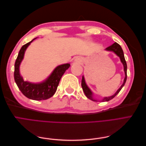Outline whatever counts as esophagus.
<instances>
[{
    "mask_svg": "<svg viewBox=\"0 0 146 146\" xmlns=\"http://www.w3.org/2000/svg\"><path fill=\"white\" fill-rule=\"evenodd\" d=\"M76 61H77V63H80L82 61H81V60H80V59H79V58H78V59H77V60H76Z\"/></svg>",
    "mask_w": 146,
    "mask_h": 146,
    "instance_id": "1",
    "label": "esophagus"
}]
</instances>
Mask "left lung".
Returning a JSON list of instances; mask_svg holds the SVG:
<instances>
[{
	"label": "left lung",
	"mask_w": 146,
	"mask_h": 146,
	"mask_svg": "<svg viewBox=\"0 0 146 146\" xmlns=\"http://www.w3.org/2000/svg\"><path fill=\"white\" fill-rule=\"evenodd\" d=\"M106 50H108V51H112L114 53H115V54L120 58L121 59V61L122 62V63L123 64V70H124V72H125V78H124V80H123V83L122 85H121V86L119 88V90L116 92V93L114 94V95L110 96V97H105L102 100V102H107L109 101L110 100H111L112 99H113L114 97H115L120 91L121 90V89L122 88V87L124 86L125 83L126 82L127 80V63H126V61L125 60V57H124V55H123V50L122 49V48L121 47V46L117 44V42H114V44L111 46H110L108 47H107L105 48ZM82 89L84 91V93L86 95V96L88 99H90L92 100L93 101H96V102H98L96 100H95L93 98V96H92V91L90 90V89L88 86L86 85V84L85 83V78H84V77H82Z\"/></svg>",
	"instance_id": "obj_1"
}]
</instances>
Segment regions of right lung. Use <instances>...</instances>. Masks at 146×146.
<instances>
[{"label":"right lung","instance_id":"add662e5","mask_svg":"<svg viewBox=\"0 0 146 146\" xmlns=\"http://www.w3.org/2000/svg\"><path fill=\"white\" fill-rule=\"evenodd\" d=\"M36 38L25 44L20 49L15 64L14 77L17 87L25 97L35 100H41L47 99L54 95L61 77L70 67V64L67 63L57 66L50 76L41 83H32L25 82L20 75L19 66L24 58L25 50L30 43Z\"/></svg>","mask_w":146,"mask_h":146}]
</instances>
